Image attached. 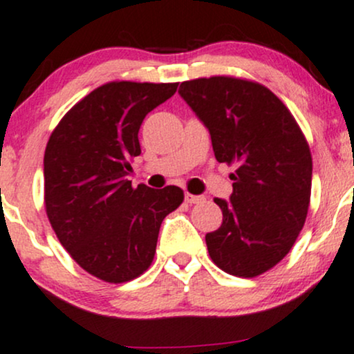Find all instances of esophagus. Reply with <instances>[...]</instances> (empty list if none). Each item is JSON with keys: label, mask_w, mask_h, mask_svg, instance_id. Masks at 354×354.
Returning a JSON list of instances; mask_svg holds the SVG:
<instances>
[{"label": "esophagus", "mask_w": 354, "mask_h": 354, "mask_svg": "<svg viewBox=\"0 0 354 354\" xmlns=\"http://www.w3.org/2000/svg\"><path fill=\"white\" fill-rule=\"evenodd\" d=\"M185 200H186V203L196 205V203H203L205 196H201V195H192V193H186Z\"/></svg>", "instance_id": "1"}]
</instances>
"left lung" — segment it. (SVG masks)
<instances>
[{
  "label": "left lung",
  "instance_id": "obj_1",
  "mask_svg": "<svg viewBox=\"0 0 354 354\" xmlns=\"http://www.w3.org/2000/svg\"><path fill=\"white\" fill-rule=\"evenodd\" d=\"M180 95L212 136L218 162L235 166L230 201L215 198L223 221L207 234L216 267L257 277L296 243L310 201L313 158L281 99L254 80L215 75L186 80Z\"/></svg>",
  "mask_w": 354,
  "mask_h": 354
}]
</instances>
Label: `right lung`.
Segmentation results:
<instances>
[{"mask_svg": "<svg viewBox=\"0 0 354 354\" xmlns=\"http://www.w3.org/2000/svg\"><path fill=\"white\" fill-rule=\"evenodd\" d=\"M174 84L109 82L75 104L53 129L44 158L45 209L57 239L85 272L122 284L149 269L159 227L183 189L133 188L139 127L176 92Z\"/></svg>", "mask_w": 354, "mask_h": 354, "instance_id": "add662e5", "label": "right lung"}]
</instances>
